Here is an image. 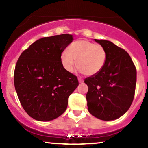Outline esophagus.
<instances>
[{
  "label": "esophagus",
  "mask_w": 148,
  "mask_h": 148,
  "mask_svg": "<svg viewBox=\"0 0 148 148\" xmlns=\"http://www.w3.org/2000/svg\"><path fill=\"white\" fill-rule=\"evenodd\" d=\"M79 83H81V84H82V83H84V79H81V78H79Z\"/></svg>",
  "instance_id": "1"
}]
</instances>
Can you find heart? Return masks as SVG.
<instances>
[{"label": "heart", "mask_w": 148, "mask_h": 148, "mask_svg": "<svg viewBox=\"0 0 148 148\" xmlns=\"http://www.w3.org/2000/svg\"><path fill=\"white\" fill-rule=\"evenodd\" d=\"M106 60V53L102 46L86 40L73 42L68 47V51H63L60 55L61 63L65 71L72 72L77 60L80 71L90 76L101 72Z\"/></svg>", "instance_id": "obj_1"}]
</instances>
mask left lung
Wrapping results in <instances>:
<instances>
[{
	"instance_id": "left-lung-1",
	"label": "left lung",
	"mask_w": 148,
	"mask_h": 148,
	"mask_svg": "<svg viewBox=\"0 0 148 148\" xmlns=\"http://www.w3.org/2000/svg\"><path fill=\"white\" fill-rule=\"evenodd\" d=\"M104 48L106 60L101 71L85 79L90 113L100 120H116L131 106L135 94L136 69L126 51L113 42L96 40Z\"/></svg>"
}]
</instances>
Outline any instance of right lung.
Wrapping results in <instances>:
<instances>
[{
	"mask_svg": "<svg viewBox=\"0 0 148 148\" xmlns=\"http://www.w3.org/2000/svg\"><path fill=\"white\" fill-rule=\"evenodd\" d=\"M73 41L62 34L43 37L22 52L14 73V87L23 109L39 121L57 118L67 109L77 77L62 67L60 55Z\"/></svg>",
	"mask_w": 148,
	"mask_h": 148,
	"instance_id": "add662e5",
	"label": "right lung"
}]
</instances>
